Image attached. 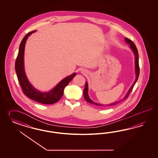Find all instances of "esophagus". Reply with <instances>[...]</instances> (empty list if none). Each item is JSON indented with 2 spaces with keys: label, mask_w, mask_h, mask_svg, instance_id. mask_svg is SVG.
I'll return each instance as SVG.
<instances>
[{
  "label": "esophagus",
  "mask_w": 158,
  "mask_h": 158,
  "mask_svg": "<svg viewBox=\"0 0 158 158\" xmlns=\"http://www.w3.org/2000/svg\"><path fill=\"white\" fill-rule=\"evenodd\" d=\"M81 73H83V74H85V73H86V72H87L85 70H81Z\"/></svg>",
  "instance_id": "1"
}]
</instances>
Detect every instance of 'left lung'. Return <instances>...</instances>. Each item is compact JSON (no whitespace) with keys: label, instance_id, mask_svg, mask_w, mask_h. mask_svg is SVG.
Segmentation results:
<instances>
[{"label":"left lung","instance_id":"left-lung-1","mask_svg":"<svg viewBox=\"0 0 158 158\" xmlns=\"http://www.w3.org/2000/svg\"><path fill=\"white\" fill-rule=\"evenodd\" d=\"M125 40H126V42L127 43L130 44V46L131 48L133 50V52H134V55H135V69L136 79H135V81H134V83H133V84L132 85L131 87H130V89L128 91V93L126 94V95L124 97V98H123L122 100H120L119 101H116V102H113V103L110 104H109V105H107L106 106H108H108H112V105H116V104H117L120 102L121 101H122V100H126V98H127L129 96L131 91H132V90H133V87H134V85H135L136 81H137V80H138V79H139V53H138L137 48H136V46H135V45L134 44V43L133 42V41L129 39L126 38H125ZM83 96H84V97H85V100H86L88 102H89V103H91V104H94V105H97V106H105V105H102V104H98V103H97V102H94L93 101L91 100V99L89 98V97L88 96V84H87V82H86V84H85V89H84V91H83Z\"/></svg>","mask_w":158,"mask_h":158}]
</instances>
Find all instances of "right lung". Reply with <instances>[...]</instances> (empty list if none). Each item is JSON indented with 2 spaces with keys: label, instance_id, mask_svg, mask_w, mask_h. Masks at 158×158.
Masks as SVG:
<instances>
[{
  "label": "right lung",
  "instance_id": "right-lung-1",
  "mask_svg": "<svg viewBox=\"0 0 158 158\" xmlns=\"http://www.w3.org/2000/svg\"><path fill=\"white\" fill-rule=\"evenodd\" d=\"M35 32L31 31L27 34L22 40L19 45V51L15 60V69L17 73L19 85L24 94L29 98L44 104H52L60 100L64 94V88L68 85L72 79L75 77L76 73L65 77L60 81L53 90L48 93H42L35 89L29 82L24 71V48L26 40L29 36Z\"/></svg>",
  "mask_w": 158,
  "mask_h": 158
}]
</instances>
